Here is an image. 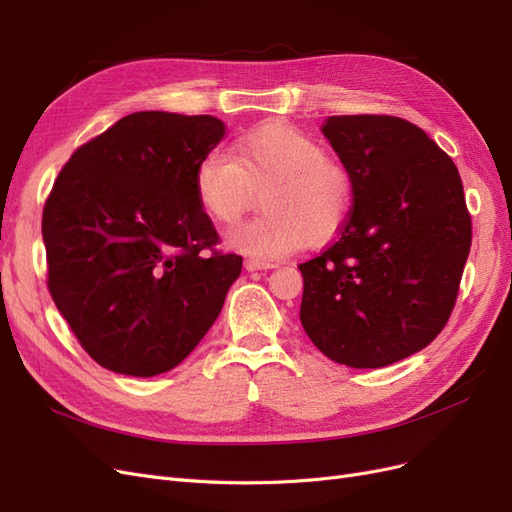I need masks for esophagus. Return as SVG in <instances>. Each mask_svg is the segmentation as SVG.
Masks as SVG:
<instances>
[{
	"instance_id": "obj_1",
	"label": "esophagus",
	"mask_w": 512,
	"mask_h": 512,
	"mask_svg": "<svg viewBox=\"0 0 512 512\" xmlns=\"http://www.w3.org/2000/svg\"><path fill=\"white\" fill-rule=\"evenodd\" d=\"M273 265L271 262H262V260H256V258H247L245 260V269L247 271H265V269H271Z\"/></svg>"
}]
</instances>
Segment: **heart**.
Listing matches in <instances>:
<instances>
[{
  "mask_svg": "<svg viewBox=\"0 0 512 512\" xmlns=\"http://www.w3.org/2000/svg\"><path fill=\"white\" fill-rule=\"evenodd\" d=\"M194 192L213 222L235 226L262 194V215L228 235V245L260 260H277L303 243H331L350 220L354 179L318 138L284 121L241 134L232 156L209 151L196 164Z\"/></svg>",
  "mask_w": 512,
  "mask_h": 512,
  "instance_id": "1",
  "label": "heart"
}]
</instances>
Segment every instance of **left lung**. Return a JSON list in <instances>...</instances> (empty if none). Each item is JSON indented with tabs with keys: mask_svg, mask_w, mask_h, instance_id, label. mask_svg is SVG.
Instances as JSON below:
<instances>
[{
	"mask_svg": "<svg viewBox=\"0 0 512 512\" xmlns=\"http://www.w3.org/2000/svg\"><path fill=\"white\" fill-rule=\"evenodd\" d=\"M324 136L354 179L337 239L301 262V324L335 363L376 369L423 350L446 327L472 245L453 160L414 123L335 115Z\"/></svg>",
	"mask_w": 512,
	"mask_h": 512,
	"instance_id": "1",
	"label": "left lung"
}]
</instances>
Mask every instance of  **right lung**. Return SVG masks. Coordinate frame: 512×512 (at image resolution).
<instances>
[{
    "instance_id": "obj_1",
    "label": "right lung",
    "mask_w": 512,
    "mask_h": 512,
    "mask_svg": "<svg viewBox=\"0 0 512 512\" xmlns=\"http://www.w3.org/2000/svg\"><path fill=\"white\" fill-rule=\"evenodd\" d=\"M222 136L211 115L132 113L59 170L42 211L46 286L98 365L164 374L220 316L243 258L218 250L194 170Z\"/></svg>"
}]
</instances>
